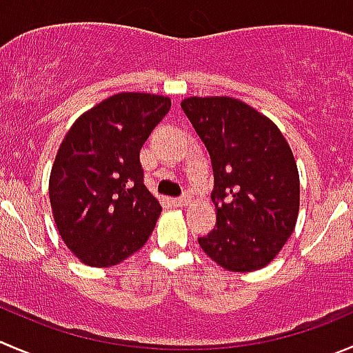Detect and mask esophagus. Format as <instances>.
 <instances>
[{"label": "esophagus", "instance_id": "34e87169", "mask_svg": "<svg viewBox=\"0 0 353 353\" xmlns=\"http://www.w3.org/2000/svg\"><path fill=\"white\" fill-rule=\"evenodd\" d=\"M172 203L176 205V207H186V205L191 203V196L190 194H183V196L179 198H172Z\"/></svg>", "mask_w": 353, "mask_h": 353}]
</instances>
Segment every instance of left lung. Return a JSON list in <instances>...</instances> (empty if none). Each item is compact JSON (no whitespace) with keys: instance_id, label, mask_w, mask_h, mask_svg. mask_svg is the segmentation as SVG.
I'll list each match as a JSON object with an SVG mask.
<instances>
[{"instance_id":"1","label":"left lung","mask_w":353,"mask_h":353,"mask_svg":"<svg viewBox=\"0 0 353 353\" xmlns=\"http://www.w3.org/2000/svg\"><path fill=\"white\" fill-rule=\"evenodd\" d=\"M181 108L207 146L214 169L217 224L201 250L225 271L265 268L295 229L300 179L278 125L229 97H191Z\"/></svg>"}]
</instances>
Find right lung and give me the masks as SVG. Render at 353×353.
<instances>
[{
  "mask_svg": "<svg viewBox=\"0 0 353 353\" xmlns=\"http://www.w3.org/2000/svg\"><path fill=\"white\" fill-rule=\"evenodd\" d=\"M170 110V98L119 93L82 114L50 174L54 224L93 268L117 265L152 236L162 207L143 183L139 152Z\"/></svg>",
  "mask_w": 353,
  "mask_h": 353,
  "instance_id": "obj_1",
  "label": "right lung"
}]
</instances>
